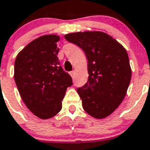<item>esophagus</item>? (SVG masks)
<instances>
[{"label":"esophagus","mask_w":150,"mask_h":150,"mask_svg":"<svg viewBox=\"0 0 150 150\" xmlns=\"http://www.w3.org/2000/svg\"><path fill=\"white\" fill-rule=\"evenodd\" d=\"M74 73H75L74 72V70H72V71H70V75L72 76V78L74 77Z\"/></svg>","instance_id":"1"}]
</instances>
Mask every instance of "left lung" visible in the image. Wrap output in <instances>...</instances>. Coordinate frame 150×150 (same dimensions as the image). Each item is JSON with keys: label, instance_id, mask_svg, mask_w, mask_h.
<instances>
[{"label": "left lung", "instance_id": "left-lung-1", "mask_svg": "<svg viewBox=\"0 0 150 150\" xmlns=\"http://www.w3.org/2000/svg\"><path fill=\"white\" fill-rule=\"evenodd\" d=\"M64 38L80 47L88 60V80L77 88L83 108L94 118L108 117L122 103L130 83L127 50L101 31L71 33Z\"/></svg>", "mask_w": 150, "mask_h": 150}]
</instances>
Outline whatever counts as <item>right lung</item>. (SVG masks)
<instances>
[{"instance_id":"right-lung-1","label":"right lung","mask_w":150,"mask_h":150,"mask_svg":"<svg viewBox=\"0 0 150 150\" xmlns=\"http://www.w3.org/2000/svg\"><path fill=\"white\" fill-rule=\"evenodd\" d=\"M57 35L33 40L17 54L14 80L23 103L40 119H50L60 112L72 78L60 66Z\"/></svg>"}]
</instances>
